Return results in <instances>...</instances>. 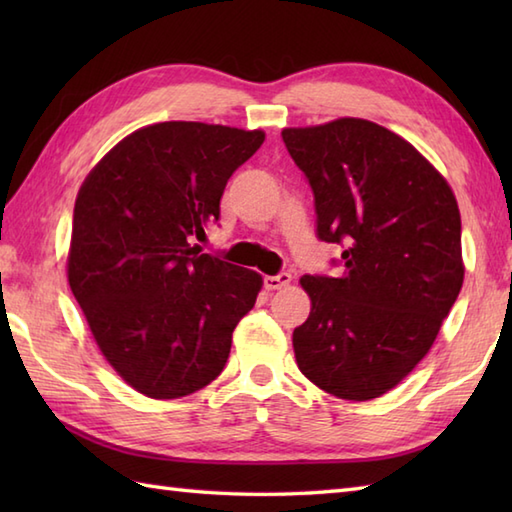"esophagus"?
Here are the masks:
<instances>
[{"label": "esophagus", "instance_id": "esophagus-1", "mask_svg": "<svg viewBox=\"0 0 512 512\" xmlns=\"http://www.w3.org/2000/svg\"><path fill=\"white\" fill-rule=\"evenodd\" d=\"M292 281L290 273H279V275H266L264 277V288L266 290H281L286 288Z\"/></svg>", "mask_w": 512, "mask_h": 512}]
</instances>
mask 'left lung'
<instances>
[{
	"label": "left lung",
	"mask_w": 512,
	"mask_h": 512,
	"mask_svg": "<svg viewBox=\"0 0 512 512\" xmlns=\"http://www.w3.org/2000/svg\"><path fill=\"white\" fill-rule=\"evenodd\" d=\"M281 138L314 193L319 239L345 248L339 277H301L312 310L292 332L297 365L336 398H378L431 350L460 295L458 202L416 147L372 121Z\"/></svg>",
	"instance_id": "obj_1"
}]
</instances>
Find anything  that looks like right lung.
Masks as SVG:
<instances>
[{
	"mask_svg": "<svg viewBox=\"0 0 512 512\" xmlns=\"http://www.w3.org/2000/svg\"><path fill=\"white\" fill-rule=\"evenodd\" d=\"M264 132L169 121L123 138L74 202L68 281L116 374L158 400L222 374L262 275L191 246Z\"/></svg>",
	"mask_w": 512,
	"mask_h": 512,
	"instance_id": "obj_1",
	"label": "right lung"
}]
</instances>
